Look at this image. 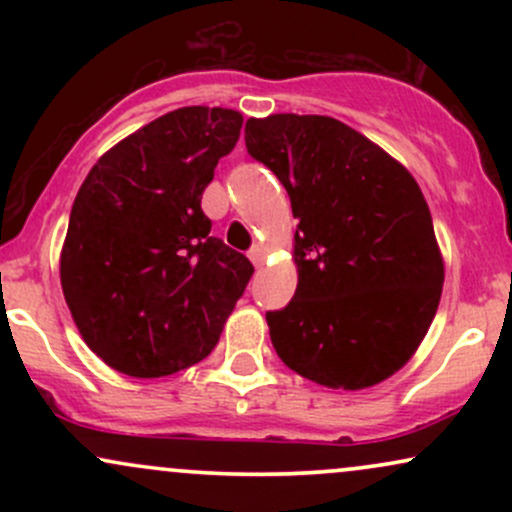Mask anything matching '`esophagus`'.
Wrapping results in <instances>:
<instances>
[{
    "mask_svg": "<svg viewBox=\"0 0 512 512\" xmlns=\"http://www.w3.org/2000/svg\"><path fill=\"white\" fill-rule=\"evenodd\" d=\"M248 257H250V262L255 264V267H260V264L264 262V248H262V245H252V248L248 250Z\"/></svg>",
    "mask_w": 512,
    "mask_h": 512,
    "instance_id": "esophagus-1",
    "label": "esophagus"
}]
</instances>
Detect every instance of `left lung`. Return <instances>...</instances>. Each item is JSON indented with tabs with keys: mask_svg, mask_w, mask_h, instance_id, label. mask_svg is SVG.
Masks as SVG:
<instances>
[{
	"mask_svg": "<svg viewBox=\"0 0 512 512\" xmlns=\"http://www.w3.org/2000/svg\"><path fill=\"white\" fill-rule=\"evenodd\" d=\"M245 146L286 187L298 219L296 293L267 313L276 354L334 390L390 378L419 349L443 291V257L416 180L325 115L250 117Z\"/></svg>",
	"mask_w": 512,
	"mask_h": 512,
	"instance_id": "left-lung-1",
	"label": "left lung"
}]
</instances>
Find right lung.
<instances>
[{"label":"right lung","mask_w":512,"mask_h":512,"mask_svg":"<svg viewBox=\"0 0 512 512\" xmlns=\"http://www.w3.org/2000/svg\"><path fill=\"white\" fill-rule=\"evenodd\" d=\"M243 115L173 110L91 168L69 214L60 276L88 349L134 378L211 354L255 269L211 236L202 192L231 154Z\"/></svg>","instance_id":"obj_1"}]
</instances>
